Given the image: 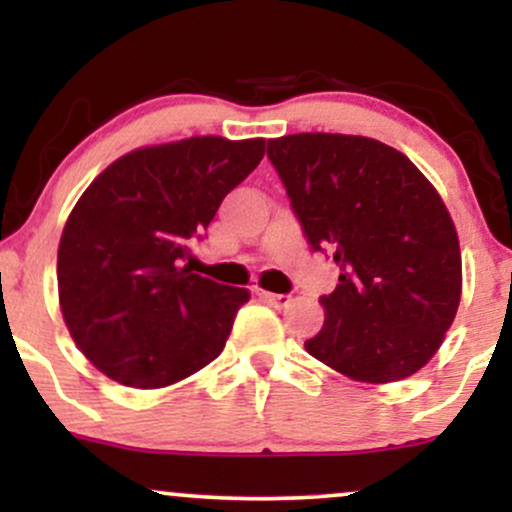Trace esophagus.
<instances>
[{
	"label": "esophagus",
	"mask_w": 512,
	"mask_h": 512,
	"mask_svg": "<svg viewBox=\"0 0 512 512\" xmlns=\"http://www.w3.org/2000/svg\"><path fill=\"white\" fill-rule=\"evenodd\" d=\"M255 296L260 298V301L274 305V308H286V305L291 303V296H286V293H269V291H262V289H255Z\"/></svg>",
	"instance_id": "obj_1"
}]
</instances>
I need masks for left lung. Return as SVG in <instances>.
<instances>
[{
  "label": "left lung",
  "instance_id": "left-lung-1",
  "mask_svg": "<svg viewBox=\"0 0 512 512\" xmlns=\"http://www.w3.org/2000/svg\"><path fill=\"white\" fill-rule=\"evenodd\" d=\"M267 156L310 250L339 267L305 351L361 383L424 368L455 320L462 257L443 199L397 149L368 137L291 134Z\"/></svg>",
  "mask_w": 512,
  "mask_h": 512
}]
</instances>
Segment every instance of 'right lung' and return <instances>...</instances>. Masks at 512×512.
Masks as SVG:
<instances>
[{"label": "right lung", "mask_w": 512, "mask_h": 512, "mask_svg": "<svg viewBox=\"0 0 512 512\" xmlns=\"http://www.w3.org/2000/svg\"><path fill=\"white\" fill-rule=\"evenodd\" d=\"M264 156V139L192 137L117 158L88 185L57 252L64 322L101 373L156 390L226 346L245 289L192 274L190 245Z\"/></svg>", "instance_id": "1"}]
</instances>
